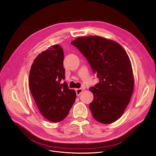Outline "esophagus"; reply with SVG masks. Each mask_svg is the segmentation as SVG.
Returning a JSON list of instances; mask_svg holds the SVG:
<instances>
[{
  "label": "esophagus",
  "mask_w": 156,
  "mask_h": 156,
  "mask_svg": "<svg viewBox=\"0 0 156 156\" xmlns=\"http://www.w3.org/2000/svg\"><path fill=\"white\" fill-rule=\"evenodd\" d=\"M82 92H83V89L82 88H77V89H76V95L77 96H79Z\"/></svg>",
  "instance_id": "obj_1"
}]
</instances>
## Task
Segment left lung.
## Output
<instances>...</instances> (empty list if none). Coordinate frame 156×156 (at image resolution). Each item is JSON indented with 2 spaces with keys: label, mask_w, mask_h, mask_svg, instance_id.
Here are the masks:
<instances>
[{
  "label": "left lung",
  "mask_w": 156,
  "mask_h": 156,
  "mask_svg": "<svg viewBox=\"0 0 156 156\" xmlns=\"http://www.w3.org/2000/svg\"><path fill=\"white\" fill-rule=\"evenodd\" d=\"M85 57L99 82L90 88L94 95L89 108L94 119L111 124L124 113L132 95V64L118 43L99 36L81 37L72 41Z\"/></svg>",
  "instance_id": "8db88e82"
}]
</instances>
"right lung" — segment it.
Wrapping results in <instances>:
<instances>
[{
  "mask_svg": "<svg viewBox=\"0 0 156 156\" xmlns=\"http://www.w3.org/2000/svg\"><path fill=\"white\" fill-rule=\"evenodd\" d=\"M63 60L62 47L52 45L37 56L29 74L30 90L40 112L54 122L68 116L76 97L66 83H61L65 78Z\"/></svg>",
  "mask_w": 156,
  "mask_h": 156,
  "instance_id": "1",
  "label": "right lung"
}]
</instances>
